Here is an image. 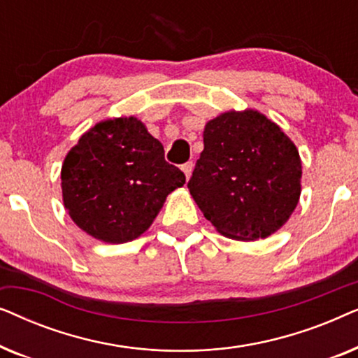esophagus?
I'll use <instances>...</instances> for the list:
<instances>
[{
    "instance_id": "1",
    "label": "esophagus",
    "mask_w": 358,
    "mask_h": 358,
    "mask_svg": "<svg viewBox=\"0 0 358 358\" xmlns=\"http://www.w3.org/2000/svg\"><path fill=\"white\" fill-rule=\"evenodd\" d=\"M182 173L185 174V179H190V174H192V169H194V164H192V161H189V163H185V164H182Z\"/></svg>"
}]
</instances>
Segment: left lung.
Wrapping results in <instances>:
<instances>
[{"label":"left lung","instance_id":"1","mask_svg":"<svg viewBox=\"0 0 358 358\" xmlns=\"http://www.w3.org/2000/svg\"><path fill=\"white\" fill-rule=\"evenodd\" d=\"M187 187L223 236L256 241L278 231L301 194L293 141L259 110H228L208 120L203 151Z\"/></svg>","mask_w":358,"mask_h":358}]
</instances>
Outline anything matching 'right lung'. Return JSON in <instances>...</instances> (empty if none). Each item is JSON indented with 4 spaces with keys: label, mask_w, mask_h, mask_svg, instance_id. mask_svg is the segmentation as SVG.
I'll use <instances>...</instances> for the list:
<instances>
[{
    "label": "right lung",
    "mask_w": 358,
    "mask_h": 358,
    "mask_svg": "<svg viewBox=\"0 0 358 358\" xmlns=\"http://www.w3.org/2000/svg\"><path fill=\"white\" fill-rule=\"evenodd\" d=\"M185 176L136 117L102 120L83 134L62 166L63 205L76 227L109 244L129 243L155 222Z\"/></svg>",
    "instance_id": "right-lung-1"
}]
</instances>
